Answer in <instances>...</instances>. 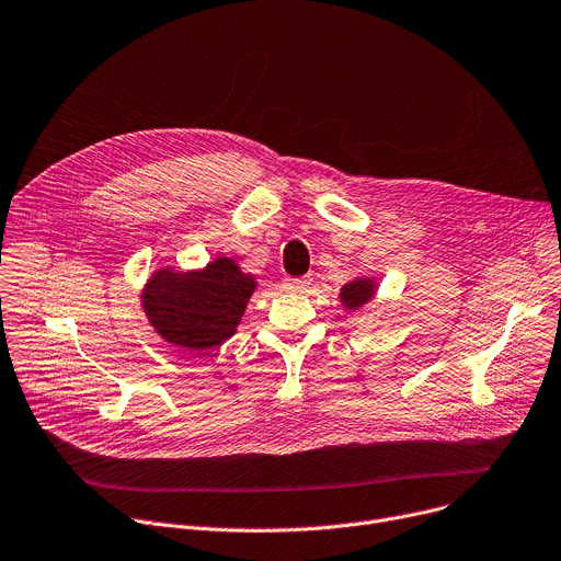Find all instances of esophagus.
<instances>
[{"instance_id":"1","label":"esophagus","mask_w":561,"mask_h":561,"mask_svg":"<svg viewBox=\"0 0 561 561\" xmlns=\"http://www.w3.org/2000/svg\"><path fill=\"white\" fill-rule=\"evenodd\" d=\"M311 286L309 277H297V279H284V290L288 293H307Z\"/></svg>"}]
</instances>
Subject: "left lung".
Returning a JSON list of instances; mask_svg holds the SVG:
<instances>
[{"instance_id": "obj_1", "label": "left lung", "mask_w": 561, "mask_h": 561, "mask_svg": "<svg viewBox=\"0 0 561 561\" xmlns=\"http://www.w3.org/2000/svg\"><path fill=\"white\" fill-rule=\"evenodd\" d=\"M374 290H376V286L371 279H355L342 288L340 299L344 301V307L358 309L374 297Z\"/></svg>"}]
</instances>
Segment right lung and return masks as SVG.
<instances>
[{
    "mask_svg": "<svg viewBox=\"0 0 561 561\" xmlns=\"http://www.w3.org/2000/svg\"><path fill=\"white\" fill-rule=\"evenodd\" d=\"M254 279L219 257L201 273H154L145 286V313L168 342L190 351L215 348L234 335Z\"/></svg>",
    "mask_w": 561,
    "mask_h": 561,
    "instance_id": "right-lung-1",
    "label": "right lung"
}]
</instances>
